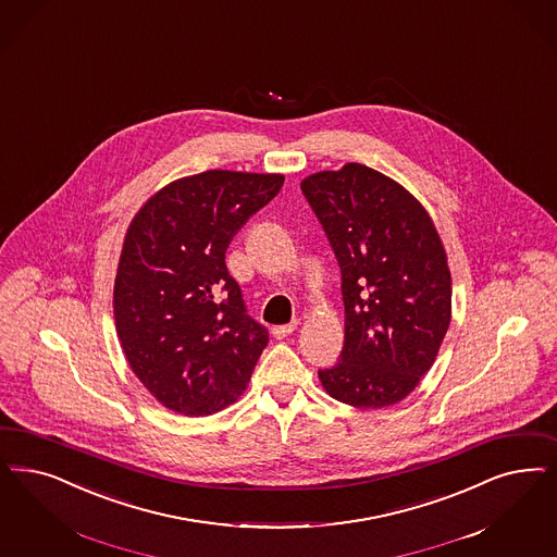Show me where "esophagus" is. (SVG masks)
Returning <instances> with one entry per match:
<instances>
[{
  "label": "esophagus",
  "mask_w": 557,
  "mask_h": 557,
  "mask_svg": "<svg viewBox=\"0 0 557 557\" xmlns=\"http://www.w3.org/2000/svg\"><path fill=\"white\" fill-rule=\"evenodd\" d=\"M296 331V323H289V325H275L271 329V333H273V337L275 339H284V337H288Z\"/></svg>",
  "instance_id": "esophagus-1"
}]
</instances>
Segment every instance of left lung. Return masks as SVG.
I'll list each match as a JSON object with an SVG mask.
<instances>
[{"label": "left lung", "mask_w": 557, "mask_h": 557, "mask_svg": "<svg viewBox=\"0 0 557 557\" xmlns=\"http://www.w3.org/2000/svg\"><path fill=\"white\" fill-rule=\"evenodd\" d=\"M300 189L342 269L346 342L319 370L342 404H399L432 368L450 323V271L422 203L399 183L349 162Z\"/></svg>", "instance_id": "obj_1"}]
</instances>
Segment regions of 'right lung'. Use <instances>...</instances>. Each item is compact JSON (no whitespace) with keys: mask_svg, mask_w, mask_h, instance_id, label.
<instances>
[{"mask_svg":"<svg viewBox=\"0 0 557 557\" xmlns=\"http://www.w3.org/2000/svg\"><path fill=\"white\" fill-rule=\"evenodd\" d=\"M282 185V174H193L156 193L127 231L116 333L135 376L176 413L211 416L234 404L268 346L226 249Z\"/></svg>","mask_w":557,"mask_h":557,"instance_id":"right-lung-1","label":"right lung"}]
</instances>
